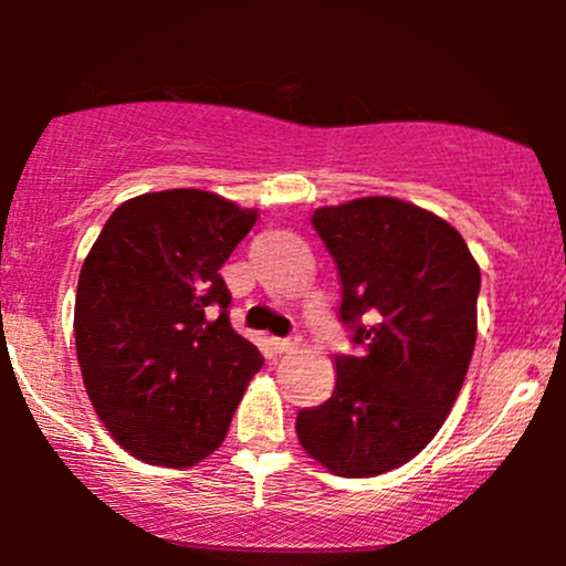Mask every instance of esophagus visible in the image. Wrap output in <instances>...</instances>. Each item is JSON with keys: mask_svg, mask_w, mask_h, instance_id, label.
<instances>
[{"mask_svg": "<svg viewBox=\"0 0 566 566\" xmlns=\"http://www.w3.org/2000/svg\"><path fill=\"white\" fill-rule=\"evenodd\" d=\"M274 348L279 354H287V350H295L297 348V340H292V337H274Z\"/></svg>", "mask_w": 566, "mask_h": 566, "instance_id": "esophagus-1", "label": "esophagus"}]
</instances>
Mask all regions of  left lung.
<instances>
[{"label": "left lung", "mask_w": 566, "mask_h": 566, "mask_svg": "<svg viewBox=\"0 0 566 566\" xmlns=\"http://www.w3.org/2000/svg\"><path fill=\"white\" fill-rule=\"evenodd\" d=\"M340 276L356 356H335V391L295 420L303 450L346 479L409 463L444 426L476 346L482 274L444 218L394 197L311 216Z\"/></svg>", "instance_id": "8db88e82"}]
</instances>
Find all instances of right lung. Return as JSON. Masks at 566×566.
<instances>
[{
  "mask_svg": "<svg viewBox=\"0 0 566 566\" xmlns=\"http://www.w3.org/2000/svg\"><path fill=\"white\" fill-rule=\"evenodd\" d=\"M258 210L201 188L140 193L112 212L76 284L74 337L97 418L122 450L188 469L223 444L263 367L229 322L220 276Z\"/></svg>",
  "mask_w": 566,
  "mask_h": 566,
  "instance_id": "right-lung-1",
  "label": "right lung"
}]
</instances>
